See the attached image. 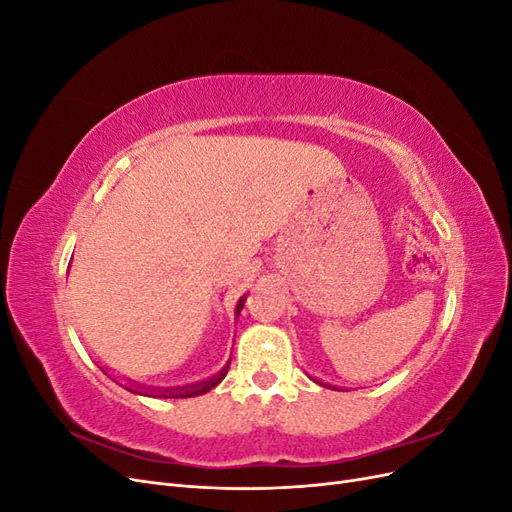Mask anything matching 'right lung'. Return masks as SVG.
Masks as SVG:
<instances>
[{
	"instance_id": "1",
	"label": "right lung",
	"mask_w": 512,
	"mask_h": 512,
	"mask_svg": "<svg viewBox=\"0 0 512 512\" xmlns=\"http://www.w3.org/2000/svg\"><path fill=\"white\" fill-rule=\"evenodd\" d=\"M243 303H245V299H241V301L237 303V316H239V312L243 309ZM226 374H228V365L220 371L218 376L207 380V382H198V384H194V386H181V389H166V391H160L158 397H196V395H203V393L211 391L213 386H218V384L224 380ZM126 389H128V386H126ZM128 391H132V389H128ZM132 393H136V391H132Z\"/></svg>"
}]
</instances>
